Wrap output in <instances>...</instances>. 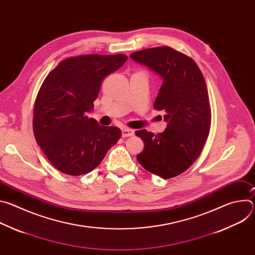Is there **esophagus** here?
Masks as SVG:
<instances>
[{"instance_id":"1","label":"esophagus","mask_w":255,"mask_h":255,"mask_svg":"<svg viewBox=\"0 0 255 255\" xmlns=\"http://www.w3.org/2000/svg\"><path fill=\"white\" fill-rule=\"evenodd\" d=\"M134 134V131L129 128H122V137H129Z\"/></svg>"}]
</instances>
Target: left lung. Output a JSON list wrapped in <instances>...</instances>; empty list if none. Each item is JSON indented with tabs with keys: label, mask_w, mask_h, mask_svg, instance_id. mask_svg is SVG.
<instances>
[{
	"label": "left lung",
	"mask_w": 255,
	"mask_h": 255,
	"mask_svg": "<svg viewBox=\"0 0 255 255\" xmlns=\"http://www.w3.org/2000/svg\"><path fill=\"white\" fill-rule=\"evenodd\" d=\"M130 57L162 80L153 108L165 112L167 122L157 135L145 129L135 132L144 142L137 160L149 172L171 178L195 162L208 138L211 106L205 79L192 58L167 46L136 51Z\"/></svg>",
	"instance_id": "8db88e82"
}]
</instances>
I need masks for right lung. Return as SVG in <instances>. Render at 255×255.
Listing matches in <instances>:
<instances>
[{
	"instance_id": "obj_1",
	"label": "right lung",
	"mask_w": 255,
	"mask_h": 255,
	"mask_svg": "<svg viewBox=\"0 0 255 255\" xmlns=\"http://www.w3.org/2000/svg\"><path fill=\"white\" fill-rule=\"evenodd\" d=\"M127 60L124 54L69 57L44 80L33 113L36 142L61 172L81 175L96 168L121 137L118 127H105L88 117L101 83Z\"/></svg>"
}]
</instances>
